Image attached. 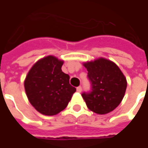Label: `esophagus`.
I'll return each mask as SVG.
<instances>
[{
    "mask_svg": "<svg viewBox=\"0 0 148 148\" xmlns=\"http://www.w3.org/2000/svg\"><path fill=\"white\" fill-rule=\"evenodd\" d=\"M77 91L78 92V93H81V92H82V87L81 86L77 87Z\"/></svg>",
    "mask_w": 148,
    "mask_h": 148,
    "instance_id": "1",
    "label": "esophagus"
}]
</instances>
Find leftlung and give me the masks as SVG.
Listing matches in <instances>:
<instances>
[{"instance_id": "1", "label": "left lung", "mask_w": 148, "mask_h": 148, "mask_svg": "<svg viewBox=\"0 0 148 148\" xmlns=\"http://www.w3.org/2000/svg\"><path fill=\"white\" fill-rule=\"evenodd\" d=\"M92 83V92L82 93L88 109L97 114H107L113 111L124 98L127 80L115 62L98 58L83 62Z\"/></svg>"}]
</instances>
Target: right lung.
<instances>
[{
	"label": "right lung",
	"instance_id": "obj_1",
	"mask_svg": "<svg viewBox=\"0 0 148 148\" xmlns=\"http://www.w3.org/2000/svg\"><path fill=\"white\" fill-rule=\"evenodd\" d=\"M64 61L48 55L32 66L24 80L27 99L37 111L55 116L66 109L76 89L70 84V76L62 71Z\"/></svg>",
	"mask_w": 148,
	"mask_h": 148
}]
</instances>
